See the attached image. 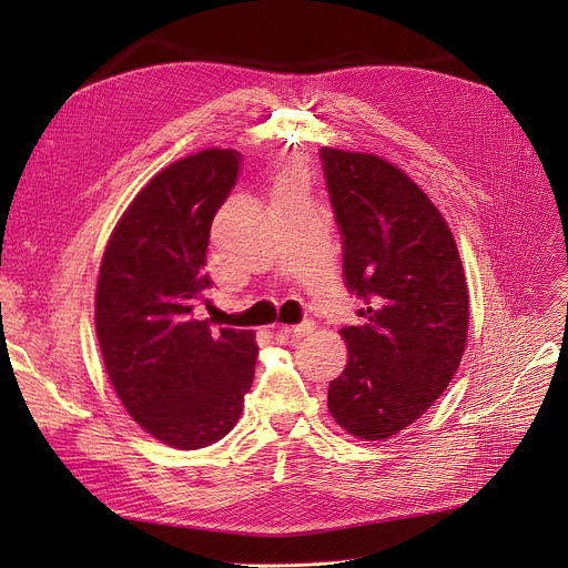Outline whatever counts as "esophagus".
<instances>
[{
	"label": "esophagus",
	"mask_w": 568,
	"mask_h": 568,
	"mask_svg": "<svg viewBox=\"0 0 568 568\" xmlns=\"http://www.w3.org/2000/svg\"><path fill=\"white\" fill-rule=\"evenodd\" d=\"M314 326H316V323L312 318H305V321L296 323V326L285 328V333H290L292 337H305V335H310L314 331Z\"/></svg>",
	"instance_id": "esophagus-1"
}]
</instances>
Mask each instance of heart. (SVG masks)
I'll return each instance as SVG.
<instances>
[{"instance_id": "obj_1", "label": "heart", "mask_w": 568, "mask_h": 568, "mask_svg": "<svg viewBox=\"0 0 568 568\" xmlns=\"http://www.w3.org/2000/svg\"><path fill=\"white\" fill-rule=\"evenodd\" d=\"M301 186V178L294 169H287L283 171L278 178H276V184H274V191H292V189H298Z\"/></svg>"}]
</instances>
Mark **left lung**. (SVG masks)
<instances>
[{
    "instance_id": "left-lung-1",
    "label": "left lung",
    "mask_w": 568,
    "mask_h": 568,
    "mask_svg": "<svg viewBox=\"0 0 568 568\" xmlns=\"http://www.w3.org/2000/svg\"><path fill=\"white\" fill-rule=\"evenodd\" d=\"M362 326L342 328L344 373L328 409L353 436L384 440L416 423L452 382L469 294L454 235L423 189L377 154L321 148Z\"/></svg>"
}]
</instances>
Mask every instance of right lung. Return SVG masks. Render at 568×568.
<instances>
[{
    "label": "right lung",
    "instance_id": "1",
    "mask_svg": "<svg viewBox=\"0 0 568 568\" xmlns=\"http://www.w3.org/2000/svg\"><path fill=\"white\" fill-rule=\"evenodd\" d=\"M240 152L209 148L156 173L114 226L97 285V337L125 412L175 449L224 438L254 382L252 331L197 321L213 285L211 222L235 186Z\"/></svg>",
    "mask_w": 568,
    "mask_h": 568
}]
</instances>
